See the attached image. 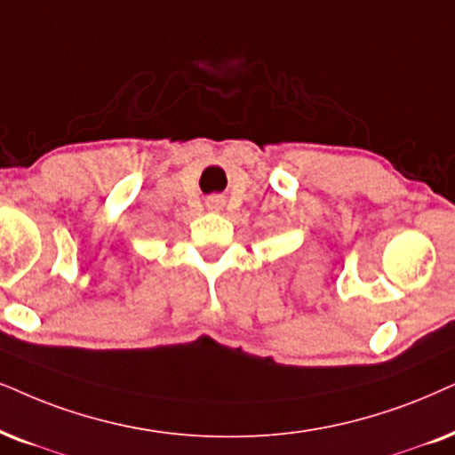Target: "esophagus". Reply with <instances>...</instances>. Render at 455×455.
<instances>
[{
	"mask_svg": "<svg viewBox=\"0 0 455 455\" xmlns=\"http://www.w3.org/2000/svg\"><path fill=\"white\" fill-rule=\"evenodd\" d=\"M205 205H208V210H212V212H218V210H222L224 199L220 197V195H212V197L205 199Z\"/></svg>",
	"mask_w": 455,
	"mask_h": 455,
	"instance_id": "34e87169",
	"label": "esophagus"
}]
</instances>
